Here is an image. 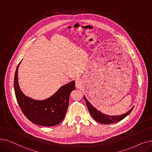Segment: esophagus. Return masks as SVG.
Instances as JSON below:
<instances>
[{"label":"esophagus","mask_w":152,"mask_h":152,"mask_svg":"<svg viewBox=\"0 0 152 152\" xmlns=\"http://www.w3.org/2000/svg\"><path fill=\"white\" fill-rule=\"evenodd\" d=\"M83 86V83L82 81L81 80H79V79H77L76 81V88L79 89V88H81Z\"/></svg>","instance_id":"obj_1"}]
</instances>
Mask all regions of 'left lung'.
Wrapping results in <instances>:
<instances>
[{
  "label": "left lung",
  "mask_w": 152,
  "mask_h": 152,
  "mask_svg": "<svg viewBox=\"0 0 152 152\" xmlns=\"http://www.w3.org/2000/svg\"><path fill=\"white\" fill-rule=\"evenodd\" d=\"M84 98L87 108H88V109H89V112H90L92 117L95 119V121L100 123H102V124H112V123H116V122L121 121L125 117H126L129 114H130V113L131 112L132 109H133V108H131L128 111V112H127L126 113L123 114L120 116L105 115L103 113H102L100 111H98L97 109H95L88 102V100L86 99V98L85 97H84Z\"/></svg>",
  "instance_id": "obj_1"
}]
</instances>
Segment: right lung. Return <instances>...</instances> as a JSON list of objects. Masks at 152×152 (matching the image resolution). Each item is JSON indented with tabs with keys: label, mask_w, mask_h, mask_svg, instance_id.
<instances>
[{
	"label": "right lung",
	"mask_w": 152,
	"mask_h": 152,
	"mask_svg": "<svg viewBox=\"0 0 152 152\" xmlns=\"http://www.w3.org/2000/svg\"><path fill=\"white\" fill-rule=\"evenodd\" d=\"M21 63V62H20ZM14 77V89L17 102L23 114L33 123L42 126H53L62 121L65 116L70 93L75 89V81L62 86L54 95L42 101L31 99L21 91L18 83V68Z\"/></svg>",
	"instance_id": "add662e5"
}]
</instances>
